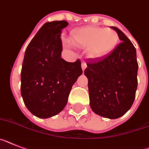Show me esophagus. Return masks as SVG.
<instances>
[{"label": "esophagus", "instance_id": "obj_1", "mask_svg": "<svg viewBox=\"0 0 149 149\" xmlns=\"http://www.w3.org/2000/svg\"><path fill=\"white\" fill-rule=\"evenodd\" d=\"M87 67V64H86V62L85 61H82V70H85V68Z\"/></svg>", "mask_w": 149, "mask_h": 149}]
</instances>
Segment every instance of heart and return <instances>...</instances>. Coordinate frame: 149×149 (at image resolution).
Here are the masks:
<instances>
[{
    "label": "heart",
    "instance_id": "obj_1",
    "mask_svg": "<svg viewBox=\"0 0 149 149\" xmlns=\"http://www.w3.org/2000/svg\"><path fill=\"white\" fill-rule=\"evenodd\" d=\"M71 42L79 47L87 48L89 57L100 59L109 55L118 42L117 32L111 28L86 26L71 32Z\"/></svg>",
    "mask_w": 149,
    "mask_h": 149
}]
</instances>
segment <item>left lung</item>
Instances as JSON below:
<instances>
[{"instance_id": "8db88e82", "label": "left lung", "mask_w": 149, "mask_h": 149, "mask_svg": "<svg viewBox=\"0 0 149 149\" xmlns=\"http://www.w3.org/2000/svg\"><path fill=\"white\" fill-rule=\"evenodd\" d=\"M121 42L111 54L100 59H89L85 75L88 82L90 107L104 118L116 119L132 107L137 88L136 51L125 33L116 27Z\"/></svg>"}]
</instances>
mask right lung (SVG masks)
Masks as SVG:
<instances>
[{"instance_id":"1","label":"right lung","mask_w":149,"mask_h":149,"mask_svg":"<svg viewBox=\"0 0 149 149\" xmlns=\"http://www.w3.org/2000/svg\"><path fill=\"white\" fill-rule=\"evenodd\" d=\"M66 21L46 22L28 44L21 72V94L28 110L40 118L56 116L67 105L72 86L82 73L81 61L61 58Z\"/></svg>"}]
</instances>
